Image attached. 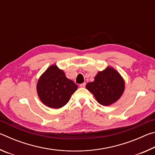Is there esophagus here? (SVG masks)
<instances>
[{
    "label": "esophagus",
    "instance_id": "esophagus-1",
    "mask_svg": "<svg viewBox=\"0 0 155 155\" xmlns=\"http://www.w3.org/2000/svg\"><path fill=\"white\" fill-rule=\"evenodd\" d=\"M85 85H86L85 83H83L80 84V87H85Z\"/></svg>",
    "mask_w": 155,
    "mask_h": 155
}]
</instances>
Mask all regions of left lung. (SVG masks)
Returning <instances> with one entry per match:
<instances>
[{"instance_id":"left-lung-1","label":"left lung","mask_w":155,"mask_h":155,"mask_svg":"<svg viewBox=\"0 0 155 155\" xmlns=\"http://www.w3.org/2000/svg\"><path fill=\"white\" fill-rule=\"evenodd\" d=\"M86 88L94 94L98 103L108 106L122 96L124 90V81L116 70L108 67L99 72L93 82L86 85Z\"/></svg>"}]
</instances>
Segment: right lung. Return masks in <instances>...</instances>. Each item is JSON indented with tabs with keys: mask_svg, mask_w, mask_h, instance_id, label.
<instances>
[{
	"mask_svg": "<svg viewBox=\"0 0 155 155\" xmlns=\"http://www.w3.org/2000/svg\"><path fill=\"white\" fill-rule=\"evenodd\" d=\"M78 86L65 77L63 70L51 65L41 76L37 91L41 102L46 106L59 109L66 104Z\"/></svg>",
	"mask_w": 155,
	"mask_h": 155,
	"instance_id": "obj_1",
	"label": "right lung"
}]
</instances>
